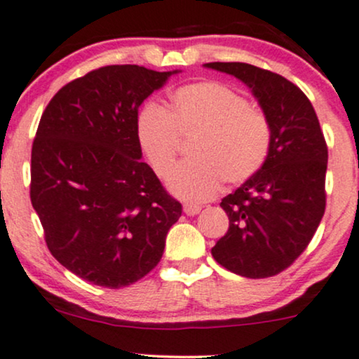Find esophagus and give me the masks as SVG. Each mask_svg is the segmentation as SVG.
I'll list each match as a JSON object with an SVG mask.
<instances>
[{
	"instance_id": "esophagus-1",
	"label": "esophagus",
	"mask_w": 359,
	"mask_h": 359,
	"mask_svg": "<svg viewBox=\"0 0 359 359\" xmlns=\"http://www.w3.org/2000/svg\"><path fill=\"white\" fill-rule=\"evenodd\" d=\"M183 211H184V213H187L188 216H194V215L200 213L201 206H198V205H184V206H183Z\"/></svg>"
}]
</instances>
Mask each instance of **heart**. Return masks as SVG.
Here are the masks:
<instances>
[{
	"label": "heart",
	"mask_w": 359,
	"mask_h": 359,
	"mask_svg": "<svg viewBox=\"0 0 359 359\" xmlns=\"http://www.w3.org/2000/svg\"><path fill=\"white\" fill-rule=\"evenodd\" d=\"M170 101V111L154 103L141 109L136 141L153 171L166 178L181 151V140H193V159L168 180V188L181 200H210L223 181L241 184L266 165L271 121L243 93L219 81H196L176 88Z\"/></svg>",
	"instance_id": "b5f03b06"
}]
</instances>
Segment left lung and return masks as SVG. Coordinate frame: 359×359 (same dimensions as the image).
Here are the masks:
<instances>
[{
  "mask_svg": "<svg viewBox=\"0 0 359 359\" xmlns=\"http://www.w3.org/2000/svg\"><path fill=\"white\" fill-rule=\"evenodd\" d=\"M205 66L250 86L273 126L266 165L219 203L229 228L211 255L240 276H274L306 250L325 215V135L308 96L281 74L248 63Z\"/></svg>",
  "mask_w": 359,
  "mask_h": 359,
  "instance_id": "8db88e82",
  "label": "left lung"
}]
</instances>
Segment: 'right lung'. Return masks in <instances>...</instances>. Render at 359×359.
<instances>
[{
	"label": "right lung",
	"mask_w": 359,
	"mask_h": 359,
	"mask_svg": "<svg viewBox=\"0 0 359 359\" xmlns=\"http://www.w3.org/2000/svg\"><path fill=\"white\" fill-rule=\"evenodd\" d=\"M172 73L93 69L61 88L39 119L31 205L51 255L93 285L118 290L146 276L181 216L136 141L141 103Z\"/></svg>",
	"instance_id": "add662e5"
}]
</instances>
